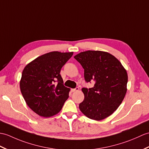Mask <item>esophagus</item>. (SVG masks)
Here are the masks:
<instances>
[{"label":"esophagus","instance_id":"1","mask_svg":"<svg viewBox=\"0 0 149 149\" xmlns=\"http://www.w3.org/2000/svg\"><path fill=\"white\" fill-rule=\"evenodd\" d=\"M79 90V88H75L74 89H72V92H75V91H78Z\"/></svg>","mask_w":149,"mask_h":149}]
</instances>
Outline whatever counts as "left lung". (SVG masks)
I'll return each instance as SVG.
<instances>
[{"mask_svg": "<svg viewBox=\"0 0 149 149\" xmlns=\"http://www.w3.org/2000/svg\"><path fill=\"white\" fill-rule=\"evenodd\" d=\"M74 58L84 70L86 82L95 81L93 88L82 89L84 99L79 109L86 116L100 120L116 111L126 95L127 74L113 55L100 51H87Z\"/></svg>", "mask_w": 149, "mask_h": 149, "instance_id": "obj_1", "label": "left lung"}]
</instances>
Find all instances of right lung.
<instances>
[{"label": "right lung", "mask_w": 149, "mask_h": 149, "mask_svg": "<svg viewBox=\"0 0 149 149\" xmlns=\"http://www.w3.org/2000/svg\"><path fill=\"white\" fill-rule=\"evenodd\" d=\"M73 53L51 52L28 64L22 72L20 89L27 105L38 115L51 117L61 110L68 98L60 75Z\"/></svg>", "instance_id": "1"}]
</instances>
